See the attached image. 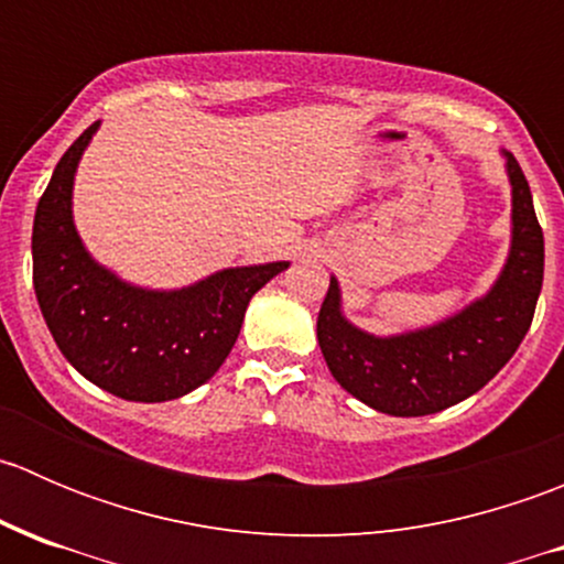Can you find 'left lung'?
<instances>
[{
    "label": "left lung",
    "mask_w": 564,
    "mask_h": 564,
    "mask_svg": "<svg viewBox=\"0 0 564 564\" xmlns=\"http://www.w3.org/2000/svg\"><path fill=\"white\" fill-rule=\"evenodd\" d=\"M510 250L482 297L458 314L398 335H373L344 316L338 278H329L316 335L329 373L346 392L392 417H423L486 388L516 355L543 286V229L529 182L510 152Z\"/></svg>",
    "instance_id": "left-lung-1"
}]
</instances>
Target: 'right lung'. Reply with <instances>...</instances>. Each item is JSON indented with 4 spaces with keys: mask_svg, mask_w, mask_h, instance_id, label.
Returning <instances> with one entry per match:
<instances>
[{
    "mask_svg": "<svg viewBox=\"0 0 564 564\" xmlns=\"http://www.w3.org/2000/svg\"><path fill=\"white\" fill-rule=\"evenodd\" d=\"M100 122L59 158L32 226V281L73 368L124 401L187 395L229 357L248 303L289 261L229 267L182 289H144L93 259L73 220V182Z\"/></svg>",
    "mask_w": 564,
    "mask_h": 564,
    "instance_id": "right-lung-1",
    "label": "right lung"
}]
</instances>
